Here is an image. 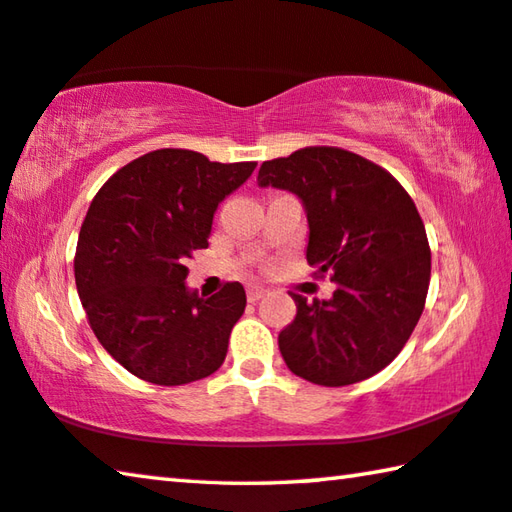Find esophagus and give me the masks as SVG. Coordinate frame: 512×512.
I'll list each match as a JSON object with an SVG mask.
<instances>
[{"label":"esophagus","instance_id":"esophagus-1","mask_svg":"<svg viewBox=\"0 0 512 512\" xmlns=\"http://www.w3.org/2000/svg\"><path fill=\"white\" fill-rule=\"evenodd\" d=\"M264 293H266L264 287H248V300L257 302L259 298H264Z\"/></svg>","mask_w":512,"mask_h":512}]
</instances>
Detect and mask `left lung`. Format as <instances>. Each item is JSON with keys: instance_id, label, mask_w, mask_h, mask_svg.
Instances as JSON below:
<instances>
[{"instance_id": "obj_1", "label": "left lung", "mask_w": 512, "mask_h": 512, "mask_svg": "<svg viewBox=\"0 0 512 512\" xmlns=\"http://www.w3.org/2000/svg\"><path fill=\"white\" fill-rule=\"evenodd\" d=\"M262 187L307 210V262L329 275V300L291 293L298 314L277 343L293 375L348 386L384 370L422 316L431 250L409 192L384 167L339 146H305L259 167Z\"/></svg>"}]
</instances>
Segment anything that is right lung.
Returning a JSON list of instances; mask_svg holds the SVG:
<instances>
[{
  "label": "right lung",
  "mask_w": 512,
  "mask_h": 512,
  "mask_svg": "<svg viewBox=\"0 0 512 512\" xmlns=\"http://www.w3.org/2000/svg\"><path fill=\"white\" fill-rule=\"evenodd\" d=\"M255 167L158 149L112 173L92 198L74 257L76 289L103 350L135 377L183 386L221 368L246 291L225 282L201 298L185 287V264L207 248L216 207Z\"/></svg>",
  "instance_id": "right-lung-1"
}]
</instances>
